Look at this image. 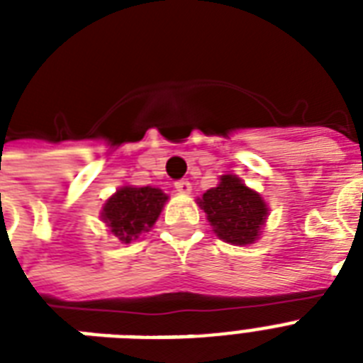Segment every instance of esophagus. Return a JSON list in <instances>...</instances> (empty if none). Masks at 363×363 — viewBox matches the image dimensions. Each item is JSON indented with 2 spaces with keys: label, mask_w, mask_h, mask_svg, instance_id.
<instances>
[{
  "label": "esophagus",
  "mask_w": 363,
  "mask_h": 363,
  "mask_svg": "<svg viewBox=\"0 0 363 363\" xmlns=\"http://www.w3.org/2000/svg\"><path fill=\"white\" fill-rule=\"evenodd\" d=\"M175 188H177V192H181V194L192 192V184H190V181H186V179H181V181H177Z\"/></svg>",
  "instance_id": "obj_1"
}]
</instances>
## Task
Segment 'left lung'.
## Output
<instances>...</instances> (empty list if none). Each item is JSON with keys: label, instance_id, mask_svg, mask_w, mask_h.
Segmentation results:
<instances>
[{"label": "left lung", "instance_id": "1", "mask_svg": "<svg viewBox=\"0 0 363 363\" xmlns=\"http://www.w3.org/2000/svg\"><path fill=\"white\" fill-rule=\"evenodd\" d=\"M213 232L232 245H250L258 239L267 218V205L238 175H222L218 186L211 188L198 199Z\"/></svg>", "mask_w": 363, "mask_h": 363}]
</instances>
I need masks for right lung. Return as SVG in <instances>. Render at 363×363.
<instances>
[{"instance_id":"add662e5","label":"right lung","mask_w":363,"mask_h":363,"mask_svg":"<svg viewBox=\"0 0 363 363\" xmlns=\"http://www.w3.org/2000/svg\"><path fill=\"white\" fill-rule=\"evenodd\" d=\"M165 201L167 196L160 188L122 186L105 201L101 220L118 241L128 245L154 226Z\"/></svg>"}]
</instances>
